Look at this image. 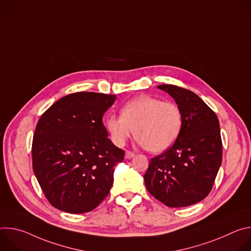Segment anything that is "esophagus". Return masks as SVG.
<instances>
[{
    "instance_id": "1",
    "label": "esophagus",
    "mask_w": 251,
    "mask_h": 251,
    "mask_svg": "<svg viewBox=\"0 0 251 251\" xmlns=\"http://www.w3.org/2000/svg\"><path fill=\"white\" fill-rule=\"evenodd\" d=\"M135 156V153H133V152H131V151H126V153H125V158L126 159H131V158H133Z\"/></svg>"
}]
</instances>
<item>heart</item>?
<instances>
[{
    "instance_id": "1",
    "label": "heart",
    "mask_w": 251,
    "mask_h": 251,
    "mask_svg": "<svg viewBox=\"0 0 251 251\" xmlns=\"http://www.w3.org/2000/svg\"><path fill=\"white\" fill-rule=\"evenodd\" d=\"M105 127L115 145H125L134 130L140 144L158 154L171 148L177 139L183 127V115L174 102L140 95L122 106L121 116H107Z\"/></svg>"
}]
</instances>
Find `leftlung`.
<instances>
[{"label": "left lung", "instance_id": "8db88e82", "mask_svg": "<svg viewBox=\"0 0 251 251\" xmlns=\"http://www.w3.org/2000/svg\"><path fill=\"white\" fill-rule=\"evenodd\" d=\"M180 107L183 127L171 148L152 158L144 181L148 192L170 207L202 201L211 191L223 160L220 122L193 91L173 85L158 86Z\"/></svg>", "mask_w": 251, "mask_h": 251}]
</instances>
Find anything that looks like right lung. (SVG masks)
I'll return each instance as SVG.
<instances>
[{
  "instance_id": "1",
  "label": "right lung",
  "mask_w": 251,
  "mask_h": 251,
  "mask_svg": "<svg viewBox=\"0 0 251 251\" xmlns=\"http://www.w3.org/2000/svg\"><path fill=\"white\" fill-rule=\"evenodd\" d=\"M115 99L96 92L71 93L41 116L32 138V170L57 209L88 212L108 196L114 167L125 155L102 123Z\"/></svg>"
}]
</instances>
